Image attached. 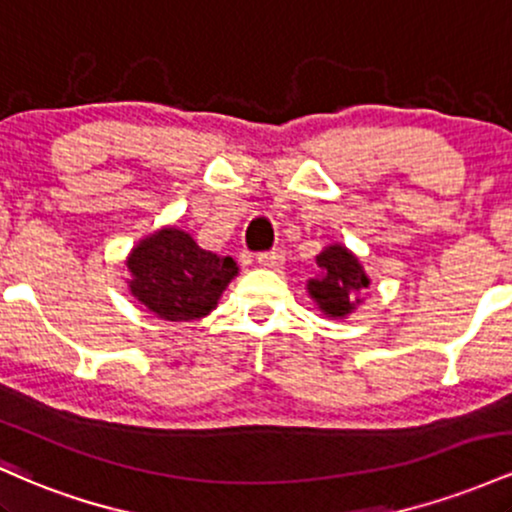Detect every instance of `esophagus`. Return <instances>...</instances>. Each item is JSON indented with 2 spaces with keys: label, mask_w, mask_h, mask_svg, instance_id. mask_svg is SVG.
Returning a JSON list of instances; mask_svg holds the SVG:
<instances>
[{
  "label": "esophagus",
  "mask_w": 512,
  "mask_h": 512,
  "mask_svg": "<svg viewBox=\"0 0 512 512\" xmlns=\"http://www.w3.org/2000/svg\"><path fill=\"white\" fill-rule=\"evenodd\" d=\"M257 264H260L262 269H281L284 267V255H281L279 250L262 252V255L257 257Z\"/></svg>",
  "instance_id": "obj_1"
}]
</instances>
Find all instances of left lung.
Returning <instances> with one entry per match:
<instances>
[{
	"mask_svg": "<svg viewBox=\"0 0 512 512\" xmlns=\"http://www.w3.org/2000/svg\"><path fill=\"white\" fill-rule=\"evenodd\" d=\"M320 274L308 279L305 291L322 315L346 320L356 313L368 291L370 276L358 257L342 243H330L315 257Z\"/></svg>",
	"mask_w": 512,
	"mask_h": 512,
	"instance_id": "8db88e82",
	"label": "left lung"
}]
</instances>
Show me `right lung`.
<instances>
[{"mask_svg": "<svg viewBox=\"0 0 512 512\" xmlns=\"http://www.w3.org/2000/svg\"><path fill=\"white\" fill-rule=\"evenodd\" d=\"M129 293L146 313L168 322H190L209 315L238 276L233 257L199 248L178 226H161L129 250Z\"/></svg>", "mask_w": 512, "mask_h": 512, "instance_id": "right-lung-1", "label": "right lung"}]
</instances>
